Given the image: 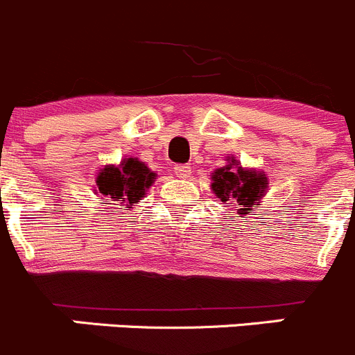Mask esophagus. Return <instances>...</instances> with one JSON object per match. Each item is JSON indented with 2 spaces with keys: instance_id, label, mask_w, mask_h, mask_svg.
I'll return each instance as SVG.
<instances>
[{
  "instance_id": "34e87169",
  "label": "esophagus",
  "mask_w": 355,
  "mask_h": 355,
  "mask_svg": "<svg viewBox=\"0 0 355 355\" xmlns=\"http://www.w3.org/2000/svg\"><path fill=\"white\" fill-rule=\"evenodd\" d=\"M173 171L178 178H187L191 175V166H187V164H175Z\"/></svg>"
}]
</instances>
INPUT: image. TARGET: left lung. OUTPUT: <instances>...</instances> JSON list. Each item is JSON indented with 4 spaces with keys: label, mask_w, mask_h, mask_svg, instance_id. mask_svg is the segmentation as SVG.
I'll return each instance as SVG.
<instances>
[{
    "label": "left lung",
    "mask_w": 355,
    "mask_h": 355,
    "mask_svg": "<svg viewBox=\"0 0 355 355\" xmlns=\"http://www.w3.org/2000/svg\"><path fill=\"white\" fill-rule=\"evenodd\" d=\"M210 178L215 196L227 207H233L241 217L259 207L270 189V180L264 171L243 168L234 155H227L226 166L217 168Z\"/></svg>",
    "instance_id": "left-lung-1"
}]
</instances>
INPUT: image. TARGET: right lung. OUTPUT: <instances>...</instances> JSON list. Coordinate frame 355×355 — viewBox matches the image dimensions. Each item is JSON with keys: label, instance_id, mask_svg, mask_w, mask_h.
Here are the masks:
<instances>
[{"label": "right lung", "instance_id": "right-lung-1", "mask_svg": "<svg viewBox=\"0 0 355 355\" xmlns=\"http://www.w3.org/2000/svg\"><path fill=\"white\" fill-rule=\"evenodd\" d=\"M157 173L138 157L125 155L119 164H105L96 173L94 194L98 200L112 205V210H131L138 207L148 189L155 182Z\"/></svg>", "mask_w": 355, "mask_h": 355}]
</instances>
